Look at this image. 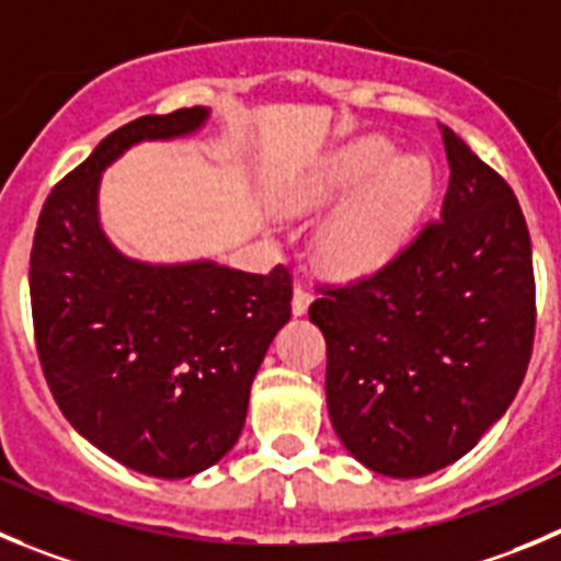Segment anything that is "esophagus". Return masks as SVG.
<instances>
[{
	"label": "esophagus",
	"instance_id": "esophagus-1",
	"mask_svg": "<svg viewBox=\"0 0 561 561\" xmlns=\"http://www.w3.org/2000/svg\"><path fill=\"white\" fill-rule=\"evenodd\" d=\"M310 305H312V293L307 290L305 285H296V287H293V301H290L293 316H307V310H310Z\"/></svg>",
	"mask_w": 561,
	"mask_h": 561
}]
</instances>
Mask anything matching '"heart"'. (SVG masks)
<instances>
[{
    "label": "heart",
    "instance_id": "b5f03b06",
    "mask_svg": "<svg viewBox=\"0 0 561 561\" xmlns=\"http://www.w3.org/2000/svg\"><path fill=\"white\" fill-rule=\"evenodd\" d=\"M345 195L318 227L316 254L329 274L357 279L385 268L410 243L432 204L434 165L428 157L399 154L392 140L370 135L310 162L279 187L276 202L301 216Z\"/></svg>",
    "mask_w": 561,
    "mask_h": 561
}]
</instances>
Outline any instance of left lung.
Segmentation results:
<instances>
[{
    "label": "left lung",
    "mask_w": 561,
    "mask_h": 561,
    "mask_svg": "<svg viewBox=\"0 0 561 561\" xmlns=\"http://www.w3.org/2000/svg\"><path fill=\"white\" fill-rule=\"evenodd\" d=\"M439 221L363 282L327 290V404L345 451L374 473L421 479L462 459L504 417L534 343L531 240L512 187L439 127Z\"/></svg>",
    "instance_id": "1"
}]
</instances>
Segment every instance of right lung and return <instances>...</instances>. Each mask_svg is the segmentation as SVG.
<instances>
[{"label": "right lung", "mask_w": 561, "mask_h": 561, "mask_svg": "<svg viewBox=\"0 0 561 561\" xmlns=\"http://www.w3.org/2000/svg\"><path fill=\"white\" fill-rule=\"evenodd\" d=\"M207 107L115 129L46 198L30 256L38 357L57 407L99 451L154 479L227 457L271 340L290 321V274L216 260L146 263L107 238L102 174L149 140L196 135Z\"/></svg>", "instance_id": "1"}]
</instances>
